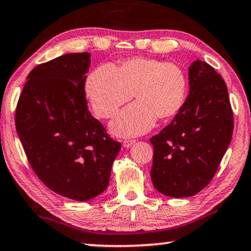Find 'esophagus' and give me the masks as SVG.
Returning a JSON list of instances; mask_svg holds the SVG:
<instances>
[{
  "instance_id": "esophagus-1",
  "label": "esophagus",
  "mask_w": 251,
  "mask_h": 251,
  "mask_svg": "<svg viewBox=\"0 0 251 251\" xmlns=\"http://www.w3.org/2000/svg\"><path fill=\"white\" fill-rule=\"evenodd\" d=\"M134 142H135L134 140H125L124 143H123V145H124V148H129L134 144Z\"/></svg>"
}]
</instances>
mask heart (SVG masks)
<instances>
[{"instance_id": "1", "label": "heart", "mask_w": 251, "mask_h": 251, "mask_svg": "<svg viewBox=\"0 0 251 251\" xmlns=\"http://www.w3.org/2000/svg\"><path fill=\"white\" fill-rule=\"evenodd\" d=\"M188 81L180 65L151 57L125 59L117 66L104 64L88 74L84 92L95 114L113 118L123 104L134 98L110 124L118 136L141 135L154 125L156 117L168 119L184 106Z\"/></svg>"}]
</instances>
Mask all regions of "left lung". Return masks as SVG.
I'll return each mask as SVG.
<instances>
[{"instance_id": "left-lung-1", "label": "left lung", "mask_w": 251, "mask_h": 251, "mask_svg": "<svg viewBox=\"0 0 251 251\" xmlns=\"http://www.w3.org/2000/svg\"><path fill=\"white\" fill-rule=\"evenodd\" d=\"M189 95L153 145L152 184L169 197H189L206 187L233 132V114L222 76L200 59L189 66Z\"/></svg>"}]
</instances>
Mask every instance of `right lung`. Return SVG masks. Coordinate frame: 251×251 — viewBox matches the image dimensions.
Returning a JSON list of instances; mask_svg holds the SVG:
<instances>
[{
  "instance_id": "1",
  "label": "right lung",
  "mask_w": 251,
  "mask_h": 251,
  "mask_svg": "<svg viewBox=\"0 0 251 251\" xmlns=\"http://www.w3.org/2000/svg\"><path fill=\"white\" fill-rule=\"evenodd\" d=\"M90 56L71 53L37 65L16 109L17 133L37 177L53 192L78 201L106 190L122 147L88 109Z\"/></svg>"
}]
</instances>
